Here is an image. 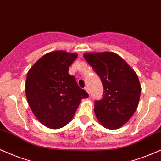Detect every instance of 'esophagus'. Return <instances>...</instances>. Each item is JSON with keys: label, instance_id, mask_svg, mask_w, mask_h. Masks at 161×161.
<instances>
[{"label": "esophagus", "instance_id": "34e87169", "mask_svg": "<svg viewBox=\"0 0 161 161\" xmlns=\"http://www.w3.org/2000/svg\"><path fill=\"white\" fill-rule=\"evenodd\" d=\"M85 90H86V92H88L89 93V94H90V90H89V88H88V87H86V88H85Z\"/></svg>", "mask_w": 161, "mask_h": 161}]
</instances>
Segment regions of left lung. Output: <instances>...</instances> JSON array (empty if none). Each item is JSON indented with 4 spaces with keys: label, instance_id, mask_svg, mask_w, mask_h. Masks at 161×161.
Instances as JSON below:
<instances>
[{
    "label": "left lung",
    "instance_id": "8db88e82",
    "mask_svg": "<svg viewBox=\"0 0 161 161\" xmlns=\"http://www.w3.org/2000/svg\"><path fill=\"white\" fill-rule=\"evenodd\" d=\"M84 58L102 81V98L95 101V113L106 128L117 129L137 108L141 86L137 75L122 58L113 52L86 53Z\"/></svg>",
    "mask_w": 161,
    "mask_h": 161
}]
</instances>
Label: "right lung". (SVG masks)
<instances>
[{
  "instance_id": "right-lung-1",
  "label": "right lung",
  "mask_w": 161,
  "mask_h": 161,
  "mask_svg": "<svg viewBox=\"0 0 161 161\" xmlns=\"http://www.w3.org/2000/svg\"><path fill=\"white\" fill-rule=\"evenodd\" d=\"M77 53L57 51L47 53L27 73L25 93L36 119L45 126L58 129L71 120L82 98H88L69 68Z\"/></svg>"
}]
</instances>
